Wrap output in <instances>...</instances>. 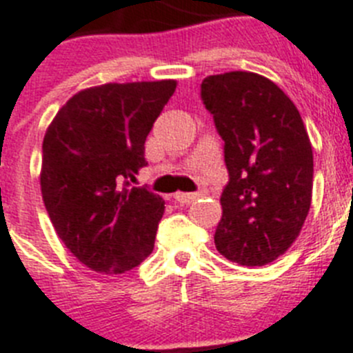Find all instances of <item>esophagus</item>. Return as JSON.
Returning <instances> with one entry per match:
<instances>
[{"instance_id": "esophagus-1", "label": "esophagus", "mask_w": 353, "mask_h": 353, "mask_svg": "<svg viewBox=\"0 0 353 353\" xmlns=\"http://www.w3.org/2000/svg\"><path fill=\"white\" fill-rule=\"evenodd\" d=\"M174 199L181 204H190L192 201L197 199V194H183V192H177V194H174Z\"/></svg>"}]
</instances>
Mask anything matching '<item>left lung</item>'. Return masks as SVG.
I'll return each mask as SVG.
<instances>
[{
  "label": "left lung",
  "mask_w": 353,
  "mask_h": 353,
  "mask_svg": "<svg viewBox=\"0 0 353 353\" xmlns=\"http://www.w3.org/2000/svg\"><path fill=\"white\" fill-rule=\"evenodd\" d=\"M201 99L224 140L230 174L215 245L248 268L274 262L298 239L312 201V145L300 111L251 71L206 77Z\"/></svg>",
  "instance_id": "8db88e82"
}]
</instances>
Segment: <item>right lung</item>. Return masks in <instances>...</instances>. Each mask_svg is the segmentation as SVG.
<instances>
[{
  "instance_id": "1",
  "label": "right lung",
  "mask_w": 353,
  "mask_h": 353,
  "mask_svg": "<svg viewBox=\"0 0 353 353\" xmlns=\"http://www.w3.org/2000/svg\"><path fill=\"white\" fill-rule=\"evenodd\" d=\"M176 81L79 91L46 129L41 192L59 239L85 268L121 274L154 250L165 201L129 179L147 165L145 140Z\"/></svg>"
}]
</instances>
